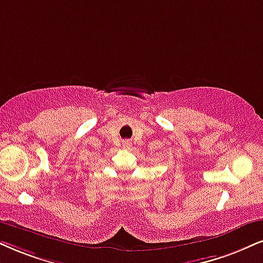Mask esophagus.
Masks as SVG:
<instances>
[{"label":"esophagus","instance_id":"obj_1","mask_svg":"<svg viewBox=\"0 0 263 263\" xmlns=\"http://www.w3.org/2000/svg\"><path fill=\"white\" fill-rule=\"evenodd\" d=\"M129 145H131V143H129V141H124V147L125 148H128Z\"/></svg>","mask_w":263,"mask_h":263}]
</instances>
